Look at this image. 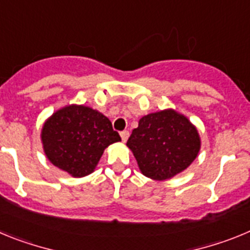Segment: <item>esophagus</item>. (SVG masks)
Segmentation results:
<instances>
[{"mask_svg":"<svg viewBox=\"0 0 250 250\" xmlns=\"http://www.w3.org/2000/svg\"><path fill=\"white\" fill-rule=\"evenodd\" d=\"M129 135H130V132L127 131V130H124V131H121V132H120L121 140H123L124 143H126L127 139H129Z\"/></svg>","mask_w":250,"mask_h":250,"instance_id":"esophagus-1","label":"esophagus"}]
</instances>
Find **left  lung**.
Wrapping results in <instances>:
<instances>
[{"instance_id": "8db88e82", "label": "left lung", "mask_w": 250, "mask_h": 250, "mask_svg": "<svg viewBox=\"0 0 250 250\" xmlns=\"http://www.w3.org/2000/svg\"><path fill=\"white\" fill-rule=\"evenodd\" d=\"M126 145L141 173L154 180H167L195 160L200 138L188 118L169 109L143 116Z\"/></svg>"}]
</instances>
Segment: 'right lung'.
Listing matches in <instances>:
<instances>
[{"instance_id":"1","label":"right lung","mask_w":250,"mask_h":250,"mask_svg":"<svg viewBox=\"0 0 250 250\" xmlns=\"http://www.w3.org/2000/svg\"><path fill=\"white\" fill-rule=\"evenodd\" d=\"M43 151L48 160L75 178L89 175L104 150L121 141L105 115L83 105H68L57 110L43 124Z\"/></svg>"}]
</instances>
